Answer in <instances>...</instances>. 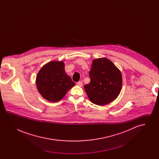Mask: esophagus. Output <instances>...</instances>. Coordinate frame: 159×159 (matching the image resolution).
Listing matches in <instances>:
<instances>
[{
    "label": "esophagus",
    "mask_w": 159,
    "mask_h": 159,
    "mask_svg": "<svg viewBox=\"0 0 159 159\" xmlns=\"http://www.w3.org/2000/svg\"><path fill=\"white\" fill-rule=\"evenodd\" d=\"M77 84L78 86H79L82 87V85H83V83H82V82L79 81V82H78L77 83Z\"/></svg>",
    "instance_id": "1"
}]
</instances>
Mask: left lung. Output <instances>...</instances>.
I'll use <instances>...</instances> for the list:
<instances>
[{"label": "left lung", "mask_w": 159, "mask_h": 159, "mask_svg": "<svg viewBox=\"0 0 159 159\" xmlns=\"http://www.w3.org/2000/svg\"><path fill=\"white\" fill-rule=\"evenodd\" d=\"M91 82L84 86L89 98L96 105L104 106L117 97L121 91V72L106 58L93 61L89 73Z\"/></svg>", "instance_id": "1"}]
</instances>
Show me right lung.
<instances>
[{
	"label": "right lung",
	"instance_id": "1",
	"mask_svg": "<svg viewBox=\"0 0 159 159\" xmlns=\"http://www.w3.org/2000/svg\"><path fill=\"white\" fill-rule=\"evenodd\" d=\"M75 83L66 75L62 61H51L40 70L36 85L41 95L50 102H57L65 96Z\"/></svg>",
	"mask_w": 159,
	"mask_h": 159
}]
</instances>
